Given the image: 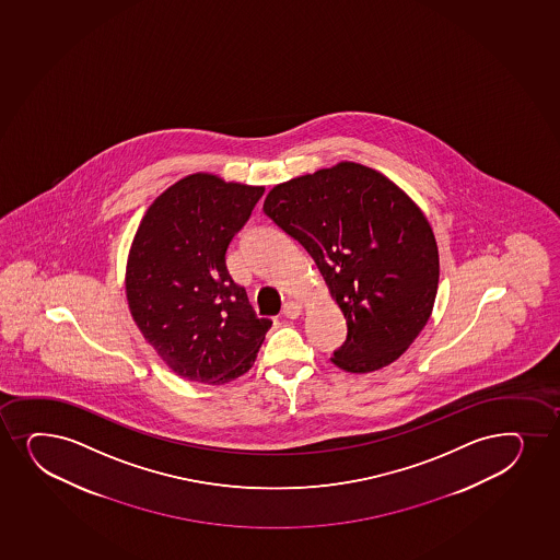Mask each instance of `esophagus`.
Returning <instances> with one entry per match:
<instances>
[{
	"mask_svg": "<svg viewBox=\"0 0 560 560\" xmlns=\"http://www.w3.org/2000/svg\"><path fill=\"white\" fill-rule=\"evenodd\" d=\"M301 314H303V304L295 303V301L283 304V315H285L288 319H296Z\"/></svg>",
	"mask_w": 560,
	"mask_h": 560,
	"instance_id": "obj_1",
	"label": "esophagus"
}]
</instances>
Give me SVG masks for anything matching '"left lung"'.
I'll return each instance as SVG.
<instances>
[{"label": "left lung", "instance_id": "obj_1", "mask_svg": "<svg viewBox=\"0 0 560 560\" xmlns=\"http://www.w3.org/2000/svg\"><path fill=\"white\" fill-rule=\"evenodd\" d=\"M264 211L314 257L346 317L336 366L375 372L406 353L438 295V243L420 207L377 170L346 161L280 183Z\"/></svg>", "mask_w": 560, "mask_h": 560}]
</instances>
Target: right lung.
Listing matches in <instances>:
<instances>
[{
  "instance_id": "obj_1",
  "label": "right lung",
  "mask_w": 560,
  "mask_h": 560,
  "mask_svg": "<svg viewBox=\"0 0 560 560\" xmlns=\"http://www.w3.org/2000/svg\"><path fill=\"white\" fill-rule=\"evenodd\" d=\"M264 192L219 175H187L149 206L138 225L125 275L130 315L183 380H237L272 325L257 317L225 267L228 246Z\"/></svg>"
}]
</instances>
